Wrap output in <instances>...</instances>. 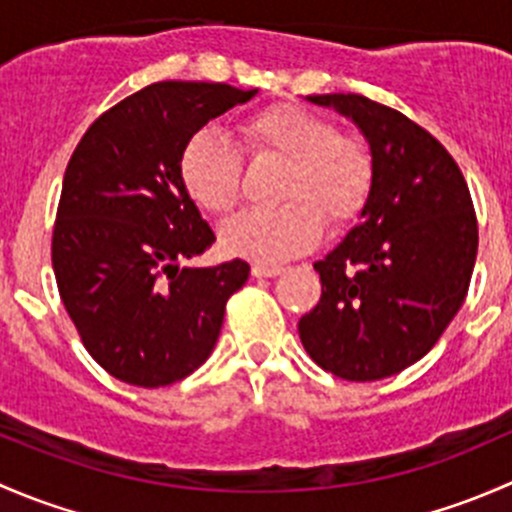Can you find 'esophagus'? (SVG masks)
Segmentation results:
<instances>
[{
	"mask_svg": "<svg viewBox=\"0 0 512 512\" xmlns=\"http://www.w3.org/2000/svg\"><path fill=\"white\" fill-rule=\"evenodd\" d=\"M282 267H275V265H252V277H277L282 275Z\"/></svg>",
	"mask_w": 512,
	"mask_h": 512,
	"instance_id": "obj_1",
	"label": "esophagus"
}]
</instances>
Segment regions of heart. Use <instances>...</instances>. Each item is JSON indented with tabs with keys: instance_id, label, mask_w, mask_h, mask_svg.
<instances>
[{
	"instance_id": "1",
	"label": "heart",
	"mask_w": 512,
	"mask_h": 512,
	"mask_svg": "<svg viewBox=\"0 0 512 512\" xmlns=\"http://www.w3.org/2000/svg\"><path fill=\"white\" fill-rule=\"evenodd\" d=\"M250 158L282 160L275 198L282 205L242 210L220 227L227 255L285 262L312 250L329 227L349 225L364 208L374 183V156L364 138L337 131L329 118L275 103L237 126ZM178 178L188 198L210 215L230 213L240 198L242 158L220 133L203 128L185 141Z\"/></svg>"
}]
</instances>
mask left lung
Here are the masks:
<instances>
[{
	"instance_id": "obj_1",
	"label": "left lung",
	"mask_w": 512,
	"mask_h": 512,
	"mask_svg": "<svg viewBox=\"0 0 512 512\" xmlns=\"http://www.w3.org/2000/svg\"><path fill=\"white\" fill-rule=\"evenodd\" d=\"M307 101L359 126L374 183L359 225L314 262L322 297L299 319V339L339 379H386L431 352L466 299L478 252L473 200L451 153L404 113L359 94Z\"/></svg>"
}]
</instances>
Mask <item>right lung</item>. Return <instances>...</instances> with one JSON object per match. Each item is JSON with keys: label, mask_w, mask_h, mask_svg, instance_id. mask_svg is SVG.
I'll use <instances>...</instances> for the list:
<instances>
[{"label": "right lung", "mask_w": 512, "mask_h": 512, "mask_svg": "<svg viewBox=\"0 0 512 512\" xmlns=\"http://www.w3.org/2000/svg\"><path fill=\"white\" fill-rule=\"evenodd\" d=\"M205 81H160L91 123L64 173L51 265L81 342L126 384L158 389L193 374L220 337L242 260L188 265L215 242L183 190L178 158L210 118L250 101Z\"/></svg>", "instance_id": "obj_1"}]
</instances>
